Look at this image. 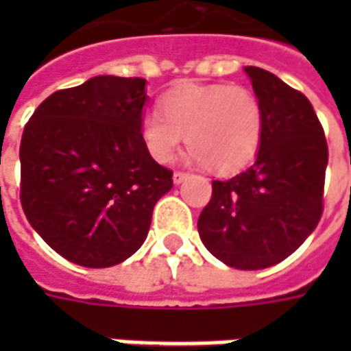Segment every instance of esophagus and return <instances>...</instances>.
I'll use <instances>...</instances> for the list:
<instances>
[{"label":"esophagus","mask_w":351,"mask_h":351,"mask_svg":"<svg viewBox=\"0 0 351 351\" xmlns=\"http://www.w3.org/2000/svg\"><path fill=\"white\" fill-rule=\"evenodd\" d=\"M188 178V173H184V171H175V175H173V182L180 184L184 182Z\"/></svg>","instance_id":"34e87169"}]
</instances>
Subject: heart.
Instances as JSON below:
<instances>
[{
	"label": "heart",
	"mask_w": 351,
	"mask_h": 351,
	"mask_svg": "<svg viewBox=\"0 0 351 351\" xmlns=\"http://www.w3.org/2000/svg\"><path fill=\"white\" fill-rule=\"evenodd\" d=\"M263 125V105L248 88L184 84L161 99V112L143 114L141 137L160 163L173 160L186 137L197 163L216 173H233L256 158Z\"/></svg>",
	"instance_id": "obj_1"
}]
</instances>
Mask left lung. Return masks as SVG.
Masks as SVG:
<instances>
[{
    "instance_id": "left-lung-1",
    "label": "left lung",
    "mask_w": 351,
    "mask_h": 351,
    "mask_svg": "<svg viewBox=\"0 0 351 351\" xmlns=\"http://www.w3.org/2000/svg\"><path fill=\"white\" fill-rule=\"evenodd\" d=\"M244 71L263 105L258 158L233 178L213 180L197 229L214 258L258 271L284 261L316 229L329 150L304 93L259 67Z\"/></svg>"
}]
</instances>
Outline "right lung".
<instances>
[{
  "instance_id": "1",
  "label": "right lung",
  "mask_w": 351,
  "mask_h": 351,
  "mask_svg": "<svg viewBox=\"0 0 351 351\" xmlns=\"http://www.w3.org/2000/svg\"><path fill=\"white\" fill-rule=\"evenodd\" d=\"M146 80L93 77L58 90L29 118L20 143V203L52 250L103 269L143 246L173 171L141 137Z\"/></svg>"
}]
</instances>
